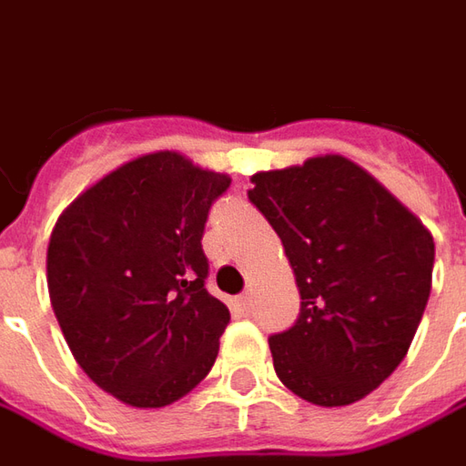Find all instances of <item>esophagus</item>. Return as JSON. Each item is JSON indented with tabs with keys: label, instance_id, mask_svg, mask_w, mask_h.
<instances>
[{
	"label": "esophagus",
	"instance_id": "esophagus-1",
	"mask_svg": "<svg viewBox=\"0 0 466 466\" xmlns=\"http://www.w3.org/2000/svg\"><path fill=\"white\" fill-rule=\"evenodd\" d=\"M238 301H240V307H243V309H251L253 297H251V294H248V291H243V294H240V297H238Z\"/></svg>",
	"mask_w": 466,
	"mask_h": 466
}]
</instances>
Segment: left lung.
<instances>
[{"label": "left lung", "mask_w": 466, "mask_h": 466, "mask_svg": "<svg viewBox=\"0 0 466 466\" xmlns=\"http://www.w3.org/2000/svg\"><path fill=\"white\" fill-rule=\"evenodd\" d=\"M248 200L271 223L299 287L294 327L268 337L279 380L314 406H350L406 358L431 294L434 238L339 154L256 172Z\"/></svg>", "instance_id": "left-lung-1"}]
</instances>
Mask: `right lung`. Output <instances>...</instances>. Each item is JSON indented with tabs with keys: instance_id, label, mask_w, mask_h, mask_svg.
I'll return each instance as SVG.
<instances>
[{
	"instance_id": "right-lung-1",
	"label": "right lung",
	"mask_w": 466,
	"mask_h": 466,
	"mask_svg": "<svg viewBox=\"0 0 466 466\" xmlns=\"http://www.w3.org/2000/svg\"><path fill=\"white\" fill-rule=\"evenodd\" d=\"M230 177L177 152L137 157L78 195L47 246V289L73 358L134 409L210 373L230 312L205 289L202 233Z\"/></svg>"
}]
</instances>
